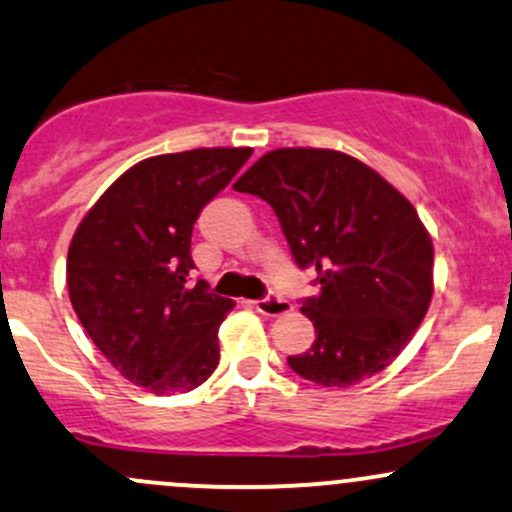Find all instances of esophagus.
<instances>
[{
    "instance_id": "34e87169",
    "label": "esophagus",
    "mask_w": 512,
    "mask_h": 512,
    "mask_svg": "<svg viewBox=\"0 0 512 512\" xmlns=\"http://www.w3.org/2000/svg\"><path fill=\"white\" fill-rule=\"evenodd\" d=\"M257 311L262 313V316L267 318H277V316H284V313L291 311V303L282 299V296H267V299H260L255 303Z\"/></svg>"
}]
</instances>
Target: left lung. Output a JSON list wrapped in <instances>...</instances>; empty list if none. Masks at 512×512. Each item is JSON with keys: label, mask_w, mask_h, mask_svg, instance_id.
<instances>
[{"label": "left lung", "mask_w": 512, "mask_h": 512, "mask_svg": "<svg viewBox=\"0 0 512 512\" xmlns=\"http://www.w3.org/2000/svg\"><path fill=\"white\" fill-rule=\"evenodd\" d=\"M277 213L296 265L316 269L306 299L316 340L289 367L320 386L350 389L401 355L432 301V240L418 211L357 157L279 148L233 184Z\"/></svg>", "instance_id": "8db88e82"}]
</instances>
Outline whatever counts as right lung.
I'll return each instance as SVG.
<instances>
[{
  "instance_id": "add662e5",
  "label": "right lung",
  "mask_w": 512,
  "mask_h": 512,
  "mask_svg": "<svg viewBox=\"0 0 512 512\" xmlns=\"http://www.w3.org/2000/svg\"><path fill=\"white\" fill-rule=\"evenodd\" d=\"M252 148L155 155L99 196L72 235L67 291L101 355L145 391L187 393L218 367L230 299L189 286L199 211L228 187Z\"/></svg>"
}]
</instances>
